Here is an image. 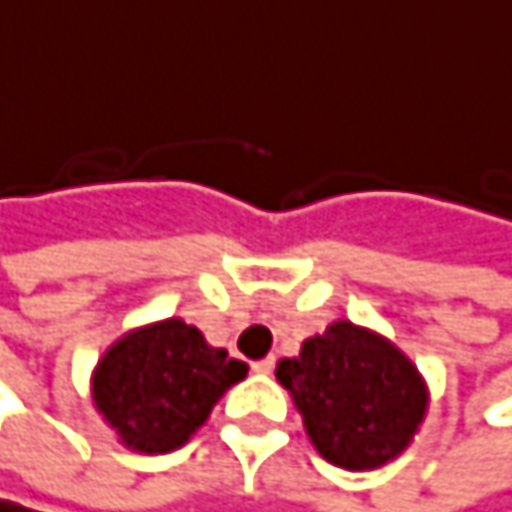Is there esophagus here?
Instances as JSON below:
<instances>
[{"label": "esophagus", "instance_id": "esophagus-1", "mask_svg": "<svg viewBox=\"0 0 512 512\" xmlns=\"http://www.w3.org/2000/svg\"><path fill=\"white\" fill-rule=\"evenodd\" d=\"M273 367H276V358H273V355L264 358V361H254V364H251V370H254V373H261V376L273 373Z\"/></svg>", "mask_w": 512, "mask_h": 512}]
</instances>
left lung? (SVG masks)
<instances>
[{"instance_id":"left-lung-1","label":"left lung","mask_w":512,"mask_h":512,"mask_svg":"<svg viewBox=\"0 0 512 512\" xmlns=\"http://www.w3.org/2000/svg\"><path fill=\"white\" fill-rule=\"evenodd\" d=\"M315 452L346 470H376L407 452L431 391L410 355L346 318L276 364Z\"/></svg>"}]
</instances>
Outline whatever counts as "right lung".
<instances>
[{
    "instance_id": "add662e5",
    "label": "right lung",
    "mask_w": 512,
    "mask_h": 512,
    "mask_svg": "<svg viewBox=\"0 0 512 512\" xmlns=\"http://www.w3.org/2000/svg\"><path fill=\"white\" fill-rule=\"evenodd\" d=\"M248 367L206 343L185 318L139 324L102 352L90 373V400L133 452L163 455L185 446Z\"/></svg>"
}]
</instances>
